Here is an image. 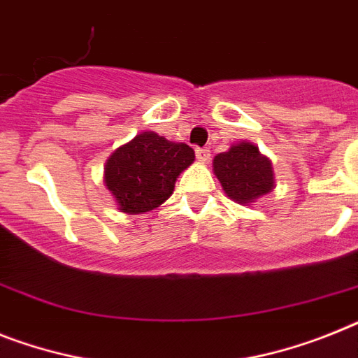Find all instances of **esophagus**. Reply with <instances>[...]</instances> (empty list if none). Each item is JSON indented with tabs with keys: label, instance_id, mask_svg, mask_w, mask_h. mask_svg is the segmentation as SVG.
Instances as JSON below:
<instances>
[{
	"label": "esophagus",
	"instance_id": "34e87169",
	"mask_svg": "<svg viewBox=\"0 0 358 358\" xmlns=\"http://www.w3.org/2000/svg\"><path fill=\"white\" fill-rule=\"evenodd\" d=\"M196 158L198 162H202V164H206L209 158H211V151L207 149V147H202V149H196Z\"/></svg>",
	"mask_w": 358,
	"mask_h": 358
}]
</instances>
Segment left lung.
I'll return each instance as SVG.
<instances>
[{"label":"left lung","mask_w":358,"mask_h":358,"mask_svg":"<svg viewBox=\"0 0 358 358\" xmlns=\"http://www.w3.org/2000/svg\"><path fill=\"white\" fill-rule=\"evenodd\" d=\"M213 171L225 194L236 203L255 202L275 187L271 162L249 142L235 143L229 151L216 155Z\"/></svg>","instance_id":"left-lung-1"}]
</instances>
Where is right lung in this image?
Here are the masks:
<instances>
[{
    "label": "right lung",
    "instance_id": "right-lung-1",
    "mask_svg": "<svg viewBox=\"0 0 358 358\" xmlns=\"http://www.w3.org/2000/svg\"><path fill=\"white\" fill-rule=\"evenodd\" d=\"M194 162V151L152 131L118 147L105 164V185L129 215L152 211L173 194L180 173Z\"/></svg>",
    "mask_w": 358,
    "mask_h": 358
}]
</instances>
